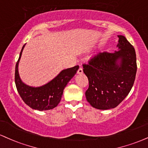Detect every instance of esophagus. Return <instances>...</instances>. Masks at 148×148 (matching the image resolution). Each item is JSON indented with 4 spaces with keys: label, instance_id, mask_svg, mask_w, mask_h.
I'll list each match as a JSON object with an SVG mask.
<instances>
[{
    "label": "esophagus",
    "instance_id": "34e87169",
    "mask_svg": "<svg viewBox=\"0 0 148 148\" xmlns=\"http://www.w3.org/2000/svg\"><path fill=\"white\" fill-rule=\"evenodd\" d=\"M83 68H81V67H80V68L78 69V72H77V73L78 74H83Z\"/></svg>",
    "mask_w": 148,
    "mask_h": 148
}]
</instances>
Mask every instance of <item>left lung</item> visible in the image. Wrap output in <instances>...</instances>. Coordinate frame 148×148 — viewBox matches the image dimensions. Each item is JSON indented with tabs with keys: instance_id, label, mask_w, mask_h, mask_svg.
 Segmentation results:
<instances>
[{
	"instance_id": "8db88e82",
	"label": "left lung",
	"mask_w": 148,
	"mask_h": 148,
	"mask_svg": "<svg viewBox=\"0 0 148 148\" xmlns=\"http://www.w3.org/2000/svg\"><path fill=\"white\" fill-rule=\"evenodd\" d=\"M118 36V51L99 52L83 65L89 81L85 92L87 101L99 110L118 106L134 83L137 69L135 49L124 36ZM119 60L120 66L117 63Z\"/></svg>"
}]
</instances>
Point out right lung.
<instances>
[{"instance_id":"add662e5","label":"right lung","mask_w":148,"mask_h":148,"mask_svg":"<svg viewBox=\"0 0 148 148\" xmlns=\"http://www.w3.org/2000/svg\"><path fill=\"white\" fill-rule=\"evenodd\" d=\"M25 45L21 49L15 68V83L23 101L34 110H49L56 108L60 103L63 90L68 82L75 75L79 65L64 69L52 81L39 88H32L23 83L19 77L18 65Z\"/></svg>"}]
</instances>
